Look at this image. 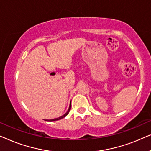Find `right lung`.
I'll list each match as a JSON object with an SVG mask.
<instances>
[{"mask_svg":"<svg viewBox=\"0 0 151 151\" xmlns=\"http://www.w3.org/2000/svg\"><path fill=\"white\" fill-rule=\"evenodd\" d=\"M71 104H70V105H69V109H68L67 112L66 113L65 115H63V116H61V117H58V118H55V119H47V121H49V122H51V121H55V120H58V119H62V118H64V117L67 116V115H68V113H69L70 110H71Z\"/></svg>","mask_w":151,"mask_h":151,"instance_id":"obj_1","label":"right lung"}]
</instances>
